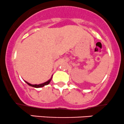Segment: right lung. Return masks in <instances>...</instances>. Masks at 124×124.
I'll list each match as a JSON object with an SVG mask.
<instances>
[{
    "label": "right lung",
    "instance_id": "obj_1",
    "mask_svg": "<svg viewBox=\"0 0 124 124\" xmlns=\"http://www.w3.org/2000/svg\"><path fill=\"white\" fill-rule=\"evenodd\" d=\"M52 78H52H51V79H50L49 80H48V81H46V82L43 83V84H39V85H36V84H35V85H32V84H29V83H28V82H26V81H25V82L26 83V84H28V85H29V86H33V87H34V88H41V87L44 86L45 85H48V84L50 83V82H51V81Z\"/></svg>",
    "mask_w": 124,
    "mask_h": 124
}]
</instances>
